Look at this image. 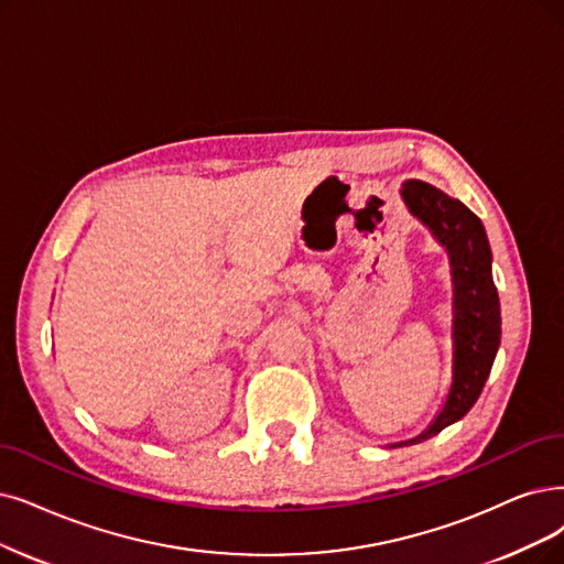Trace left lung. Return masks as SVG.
<instances>
[{"label":"left lung","instance_id":"8db88e82","mask_svg":"<svg viewBox=\"0 0 564 564\" xmlns=\"http://www.w3.org/2000/svg\"><path fill=\"white\" fill-rule=\"evenodd\" d=\"M404 204L433 229L452 254L454 275V384L444 410L423 435L410 444L442 433L463 419L484 391L500 347V299L490 273V245L481 219L460 200L421 180L402 187Z\"/></svg>","mask_w":564,"mask_h":564}]
</instances>
